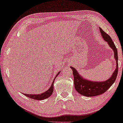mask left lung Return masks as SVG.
Segmentation results:
<instances>
[{
  "mask_svg": "<svg viewBox=\"0 0 123 123\" xmlns=\"http://www.w3.org/2000/svg\"><path fill=\"white\" fill-rule=\"evenodd\" d=\"M102 37L103 39L107 42L108 45L114 52V57L116 60V68L114 71L111 76L109 79L103 81H92L90 80L84 79L80 75L78 71L75 70L73 67H70L72 69L73 76H74V87L75 90L80 94L83 96L91 97V96H98L103 94L107 89L109 88L117 78V74H118V55H117V48L114 45L113 40L110 38L108 34H107L105 32L103 31L102 28H99Z\"/></svg>",
  "mask_w": 123,
  "mask_h": 123,
  "instance_id": "8db88e82",
  "label": "left lung"
}]
</instances>
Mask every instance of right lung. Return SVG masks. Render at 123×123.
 Here are the masks:
<instances>
[{"label": "right lung", "instance_id": "add662e5", "mask_svg": "<svg viewBox=\"0 0 123 123\" xmlns=\"http://www.w3.org/2000/svg\"><path fill=\"white\" fill-rule=\"evenodd\" d=\"M60 72H59L57 73V74L56 75V76L55 77V78H56L58 75L59 74ZM55 80H53V82H52V85H51L50 87L49 88V89H48V91H46V92H43V93H41V94H26V93H23L24 95H25L27 97L33 99H35V100H43V99H45L48 98H49V96H51V95L52 94L53 91V84H54V81Z\"/></svg>", "mask_w": 123, "mask_h": 123}]
</instances>
